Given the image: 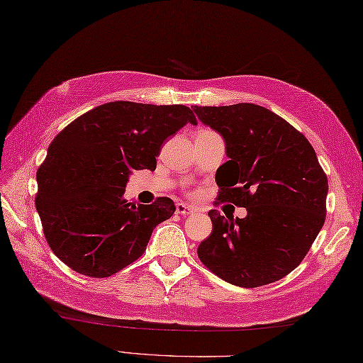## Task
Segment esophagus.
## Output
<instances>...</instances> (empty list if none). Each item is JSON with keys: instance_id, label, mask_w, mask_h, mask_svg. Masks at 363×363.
Segmentation results:
<instances>
[{"instance_id": "1", "label": "esophagus", "mask_w": 363, "mask_h": 363, "mask_svg": "<svg viewBox=\"0 0 363 363\" xmlns=\"http://www.w3.org/2000/svg\"><path fill=\"white\" fill-rule=\"evenodd\" d=\"M176 212L179 213V215H191V213L196 212V209H195L194 206H190V204L177 203V204H176Z\"/></svg>"}]
</instances>
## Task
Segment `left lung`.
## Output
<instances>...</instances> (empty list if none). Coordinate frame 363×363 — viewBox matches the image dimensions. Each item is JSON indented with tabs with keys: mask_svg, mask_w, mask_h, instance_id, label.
Listing matches in <instances>:
<instances>
[{
	"mask_svg": "<svg viewBox=\"0 0 363 363\" xmlns=\"http://www.w3.org/2000/svg\"><path fill=\"white\" fill-rule=\"evenodd\" d=\"M223 137L229 157L215 174L218 201L246 207V217L211 211L212 234L198 257L238 287L282 279L311 250L326 218L328 177L309 140L265 107L240 103L194 107Z\"/></svg>",
	"mask_w": 363,
	"mask_h": 363,
	"instance_id": "obj_1",
	"label": "left lung"
}]
</instances>
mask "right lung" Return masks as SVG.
<instances>
[{
	"label": "right lung",
	"instance_id": "obj_1",
	"mask_svg": "<svg viewBox=\"0 0 363 363\" xmlns=\"http://www.w3.org/2000/svg\"><path fill=\"white\" fill-rule=\"evenodd\" d=\"M187 123L182 104L113 101L72 121L37 172L35 207L52 252L74 272L112 276L142 256L154 228L176 211L169 198L128 203L134 169H156L162 143Z\"/></svg>",
	"mask_w": 363,
	"mask_h": 363
}]
</instances>
